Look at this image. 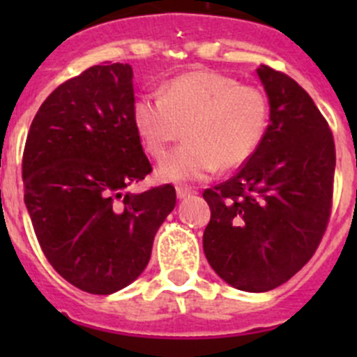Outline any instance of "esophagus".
<instances>
[{
    "label": "esophagus",
    "mask_w": 357,
    "mask_h": 357,
    "mask_svg": "<svg viewBox=\"0 0 357 357\" xmlns=\"http://www.w3.org/2000/svg\"><path fill=\"white\" fill-rule=\"evenodd\" d=\"M195 190L188 188V186H178L176 188V195H178V199H186V197H192L195 195Z\"/></svg>",
    "instance_id": "1"
}]
</instances>
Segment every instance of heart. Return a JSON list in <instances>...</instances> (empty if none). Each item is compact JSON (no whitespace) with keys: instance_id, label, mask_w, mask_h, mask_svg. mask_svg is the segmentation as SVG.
<instances>
[{"instance_id":"obj_1","label":"heart","mask_w":357,"mask_h":357,"mask_svg":"<svg viewBox=\"0 0 357 357\" xmlns=\"http://www.w3.org/2000/svg\"><path fill=\"white\" fill-rule=\"evenodd\" d=\"M132 122L143 146L157 160L185 136L188 142L158 167L169 181H199L218 167L236 169L257 152L268 131L269 102L255 86L228 75L192 70L176 75L160 95L132 105Z\"/></svg>"}]
</instances>
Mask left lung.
I'll return each instance as SVG.
<instances>
[{"label":"left lung","mask_w":357,"mask_h":357,"mask_svg":"<svg viewBox=\"0 0 357 357\" xmlns=\"http://www.w3.org/2000/svg\"><path fill=\"white\" fill-rule=\"evenodd\" d=\"M269 124L257 152L228 181L204 192L208 264L231 287L268 291L314 255L332 214L335 142L316 103L290 75L257 68Z\"/></svg>","instance_id":"1"}]
</instances>
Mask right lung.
Instances as JSON below:
<instances>
[{
	"mask_svg": "<svg viewBox=\"0 0 357 357\" xmlns=\"http://www.w3.org/2000/svg\"><path fill=\"white\" fill-rule=\"evenodd\" d=\"M132 105L131 66L103 62L62 82L25 139L24 200L36 238L53 269L88 294H114L142 275L176 205L172 185L126 192L152 172Z\"/></svg>",
	"mask_w": 357,
	"mask_h": 357,
	"instance_id": "obj_1",
	"label": "right lung"
}]
</instances>
